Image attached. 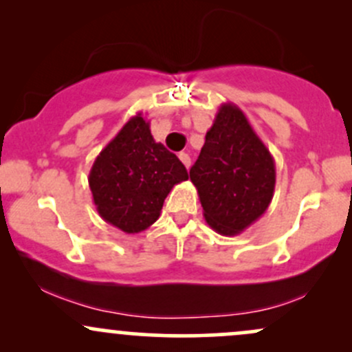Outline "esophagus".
I'll return each mask as SVG.
<instances>
[{
	"label": "esophagus",
	"instance_id": "34e87169",
	"mask_svg": "<svg viewBox=\"0 0 352 352\" xmlns=\"http://www.w3.org/2000/svg\"><path fill=\"white\" fill-rule=\"evenodd\" d=\"M177 157H179V161L183 162V164L186 166V168H190V166H191V160H190V156H188L186 153H179V154H177Z\"/></svg>",
	"mask_w": 352,
	"mask_h": 352
}]
</instances>
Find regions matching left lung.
<instances>
[{
    "mask_svg": "<svg viewBox=\"0 0 352 352\" xmlns=\"http://www.w3.org/2000/svg\"><path fill=\"white\" fill-rule=\"evenodd\" d=\"M203 217L217 233L235 236L267 211L275 190V161L247 116L221 104L205 146L190 169Z\"/></svg>",
    "mask_w": 352,
    "mask_h": 352,
    "instance_id": "8db88e82",
    "label": "left lung"
}]
</instances>
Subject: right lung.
Segmentation results:
<instances>
[{
	"instance_id": "add662e5",
	"label": "right lung",
	"mask_w": 352,
	"mask_h": 352,
	"mask_svg": "<svg viewBox=\"0 0 352 352\" xmlns=\"http://www.w3.org/2000/svg\"><path fill=\"white\" fill-rule=\"evenodd\" d=\"M186 179L183 162L154 141L142 112L124 124L89 173L97 213L124 233L149 228L160 218L169 191Z\"/></svg>"
}]
</instances>
